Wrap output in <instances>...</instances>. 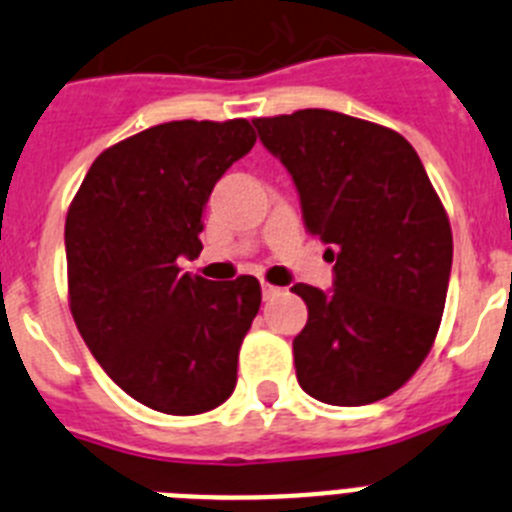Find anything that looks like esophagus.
Returning <instances> with one entry per match:
<instances>
[{
	"mask_svg": "<svg viewBox=\"0 0 512 512\" xmlns=\"http://www.w3.org/2000/svg\"><path fill=\"white\" fill-rule=\"evenodd\" d=\"M261 292H264V300H271V297H277L282 289L274 287V284H269V282H261Z\"/></svg>",
	"mask_w": 512,
	"mask_h": 512,
	"instance_id": "1",
	"label": "esophagus"
}]
</instances>
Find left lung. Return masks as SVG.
Masks as SVG:
<instances>
[{
	"label": "left lung",
	"mask_w": 512,
	"mask_h": 512,
	"mask_svg": "<svg viewBox=\"0 0 512 512\" xmlns=\"http://www.w3.org/2000/svg\"><path fill=\"white\" fill-rule=\"evenodd\" d=\"M253 125L295 179L307 230L336 261L333 292L292 287L307 305L292 343L297 382L328 405L384 400L436 341L454 256L449 215L395 130L330 110Z\"/></svg>",
	"instance_id": "left-lung-1"
}]
</instances>
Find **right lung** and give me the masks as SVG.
Instances as JSON below:
<instances>
[{
    "mask_svg": "<svg viewBox=\"0 0 512 512\" xmlns=\"http://www.w3.org/2000/svg\"><path fill=\"white\" fill-rule=\"evenodd\" d=\"M256 143L248 120H176L94 158L66 215L69 307L120 390L166 415H200L235 390L261 307L256 277L182 274L202 251L215 182Z\"/></svg>",
    "mask_w": 512,
    "mask_h": 512,
    "instance_id": "add662e5",
    "label": "right lung"
}]
</instances>
